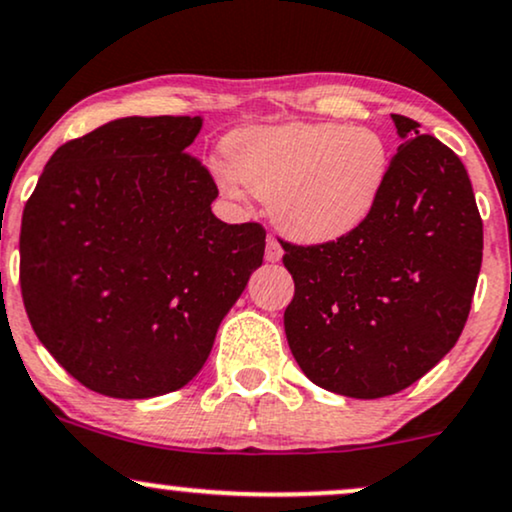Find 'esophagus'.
Returning <instances> with one entry per match:
<instances>
[{
	"mask_svg": "<svg viewBox=\"0 0 512 512\" xmlns=\"http://www.w3.org/2000/svg\"><path fill=\"white\" fill-rule=\"evenodd\" d=\"M281 255H283V250H281L279 240H276L274 236H269L267 238V250H264V257H267V262H279Z\"/></svg>",
	"mask_w": 512,
	"mask_h": 512,
	"instance_id": "obj_1",
	"label": "esophagus"
}]
</instances>
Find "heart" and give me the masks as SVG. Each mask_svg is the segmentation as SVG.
Segmentation results:
<instances>
[{
	"label": "heart",
	"instance_id": "b5f03b06",
	"mask_svg": "<svg viewBox=\"0 0 512 512\" xmlns=\"http://www.w3.org/2000/svg\"><path fill=\"white\" fill-rule=\"evenodd\" d=\"M219 171L229 193L269 202L274 224L307 245L360 229L379 205L391 171L386 140L369 126L281 123L233 133Z\"/></svg>",
	"mask_w": 512,
	"mask_h": 512
}]
</instances>
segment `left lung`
I'll list each match as a JSON object with an SVG mask.
<instances>
[{
  "mask_svg": "<svg viewBox=\"0 0 512 512\" xmlns=\"http://www.w3.org/2000/svg\"><path fill=\"white\" fill-rule=\"evenodd\" d=\"M400 135L379 205L322 245L286 243L295 295L283 312L305 377L348 398L408 389L455 346L482 267V217L458 155L391 114Z\"/></svg>",
  "mask_w": 512,
  "mask_h": 512,
  "instance_id": "8db88e82",
  "label": "left lung"
}]
</instances>
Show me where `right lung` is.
Instances as JSON below:
<instances>
[{
	"label": "right lung",
	"mask_w": 512,
	"mask_h": 512,
	"mask_svg": "<svg viewBox=\"0 0 512 512\" xmlns=\"http://www.w3.org/2000/svg\"><path fill=\"white\" fill-rule=\"evenodd\" d=\"M200 116H126L61 145L21 221V293L40 343L109 398H155L207 362L262 264L260 224H224L188 152Z\"/></svg>",
	"instance_id": "obj_1"
}]
</instances>
